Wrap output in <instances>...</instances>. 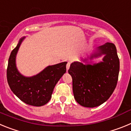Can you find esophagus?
Returning a JSON list of instances; mask_svg holds the SVG:
<instances>
[{
  "mask_svg": "<svg viewBox=\"0 0 131 131\" xmlns=\"http://www.w3.org/2000/svg\"><path fill=\"white\" fill-rule=\"evenodd\" d=\"M69 67H70V63H69V62H68V63H67V65H66V70H67V71H68V69H69Z\"/></svg>",
  "mask_w": 131,
  "mask_h": 131,
  "instance_id": "34e87169",
  "label": "esophagus"
}]
</instances>
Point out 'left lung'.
Segmentation results:
<instances>
[{
	"instance_id": "left-lung-1",
	"label": "left lung",
	"mask_w": 131,
	"mask_h": 131,
	"mask_svg": "<svg viewBox=\"0 0 131 131\" xmlns=\"http://www.w3.org/2000/svg\"><path fill=\"white\" fill-rule=\"evenodd\" d=\"M104 56L102 62L83 64L74 62L68 72L72 77L74 98L83 107H94L102 104L116 87L119 72V60L115 45L106 42L97 47L84 62Z\"/></svg>"
}]
</instances>
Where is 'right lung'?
<instances>
[{"mask_svg": "<svg viewBox=\"0 0 131 131\" xmlns=\"http://www.w3.org/2000/svg\"><path fill=\"white\" fill-rule=\"evenodd\" d=\"M24 39H19L18 45L10 54L7 68V81L11 91L21 101L31 106H42L49 102L56 84L66 72L67 62L48 66L32 77L23 75L17 69L16 58Z\"/></svg>", "mask_w": 131, "mask_h": 131, "instance_id": "1", "label": "right lung"}]
</instances>
